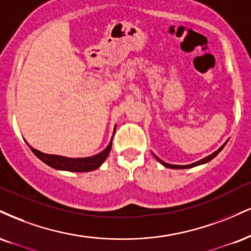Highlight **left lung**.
Returning a JSON list of instances; mask_svg holds the SVG:
<instances>
[{"instance_id":"obj_1","label":"left lung","mask_w":251,"mask_h":251,"mask_svg":"<svg viewBox=\"0 0 251 251\" xmlns=\"http://www.w3.org/2000/svg\"><path fill=\"white\" fill-rule=\"evenodd\" d=\"M225 145H226V144H225ZM225 145H223V146L220 147V149L217 150L216 152H214L213 154H210V155L206 156V158H203V159H202V160H200V161H196V162H194V164H191V165H186V166H179V165H170V164H167V162H164V161H162V160H160V159H159L158 156H156V155H154V156H155V158H156V160H158V161L160 162V164H162V165H164L165 167H168V168H174V170H183V168H191V167H195V166H198V165H201V164H206V162L210 161V160L215 158V156H216L217 154H219L220 152H221L223 147H225Z\"/></svg>"}]
</instances>
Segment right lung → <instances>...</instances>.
<instances>
[{
    "mask_svg": "<svg viewBox=\"0 0 251 251\" xmlns=\"http://www.w3.org/2000/svg\"><path fill=\"white\" fill-rule=\"evenodd\" d=\"M116 132V129H114ZM29 147L31 149L34 154L37 156L38 159H41L42 161L45 162L47 165H49L50 167L56 168V170H62V171H69V172H89L97 170L98 167H100V165L105 161V159L107 158L108 153H110L111 147H112V140L108 144V146L102 152L98 153L97 155L89 156V158H65V156L60 155H52V154H45V153L39 152V151L32 149L29 145Z\"/></svg>",
    "mask_w": 251,
    "mask_h": 251,
    "instance_id": "right-lung-1",
    "label": "right lung"
}]
</instances>
